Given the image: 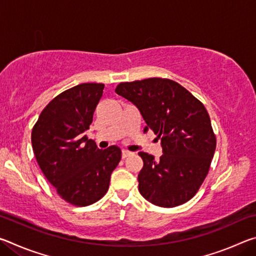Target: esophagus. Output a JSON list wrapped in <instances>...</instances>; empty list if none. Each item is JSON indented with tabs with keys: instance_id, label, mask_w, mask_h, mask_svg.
<instances>
[{
	"instance_id": "esophagus-1",
	"label": "esophagus",
	"mask_w": 256,
	"mask_h": 256,
	"mask_svg": "<svg viewBox=\"0 0 256 256\" xmlns=\"http://www.w3.org/2000/svg\"><path fill=\"white\" fill-rule=\"evenodd\" d=\"M130 154H132L131 151H128V150H123L122 151V158H126V157H128Z\"/></svg>"
}]
</instances>
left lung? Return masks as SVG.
<instances>
[{"instance_id": "left-lung-1", "label": "left lung", "mask_w": 256, "mask_h": 256, "mask_svg": "<svg viewBox=\"0 0 256 256\" xmlns=\"http://www.w3.org/2000/svg\"><path fill=\"white\" fill-rule=\"evenodd\" d=\"M115 92L138 107L160 138L162 156L138 152L144 167L138 192L154 206L174 208L190 200L209 172L216 136L209 114L192 94L170 79L150 78L122 82Z\"/></svg>"}]
</instances>
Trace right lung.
<instances>
[{
  "instance_id": "obj_1",
  "label": "right lung",
  "mask_w": 256,
  "mask_h": 256,
  "mask_svg": "<svg viewBox=\"0 0 256 256\" xmlns=\"http://www.w3.org/2000/svg\"><path fill=\"white\" fill-rule=\"evenodd\" d=\"M102 84H81L56 96L38 118L32 132L34 157L58 196L86 206L105 196L122 151L102 150L84 136L102 96Z\"/></svg>"
}]
</instances>
